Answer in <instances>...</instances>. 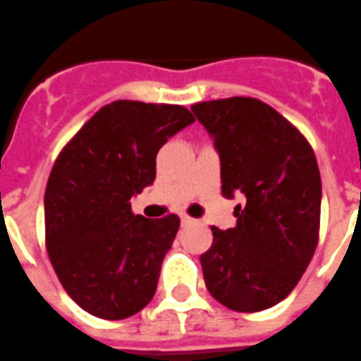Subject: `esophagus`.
Wrapping results in <instances>:
<instances>
[{"label":"esophagus","instance_id":"obj_1","mask_svg":"<svg viewBox=\"0 0 361 361\" xmlns=\"http://www.w3.org/2000/svg\"><path fill=\"white\" fill-rule=\"evenodd\" d=\"M193 223H195V219L188 217V215H183V217H180V224H183V226H190V224Z\"/></svg>","mask_w":361,"mask_h":361}]
</instances>
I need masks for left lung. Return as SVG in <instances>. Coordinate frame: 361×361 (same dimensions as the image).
I'll return each mask as SVG.
<instances>
[{
  "instance_id": "1",
  "label": "left lung",
  "mask_w": 361,
  "mask_h": 361,
  "mask_svg": "<svg viewBox=\"0 0 361 361\" xmlns=\"http://www.w3.org/2000/svg\"><path fill=\"white\" fill-rule=\"evenodd\" d=\"M192 111L214 138L221 192L241 193L233 228L212 226L201 255L206 288L237 312L270 309L294 290L318 246L322 177L307 138L250 97L199 102Z\"/></svg>"
}]
</instances>
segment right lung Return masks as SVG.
<instances>
[{"label":"right lung","instance_id":"right-lung-1","mask_svg":"<svg viewBox=\"0 0 361 361\" xmlns=\"http://www.w3.org/2000/svg\"><path fill=\"white\" fill-rule=\"evenodd\" d=\"M193 122L183 106L116 100L58 155L45 190V245L85 312L124 319L153 300L180 219L135 215L129 201L155 180L160 147Z\"/></svg>","mask_w":361,"mask_h":361}]
</instances>
